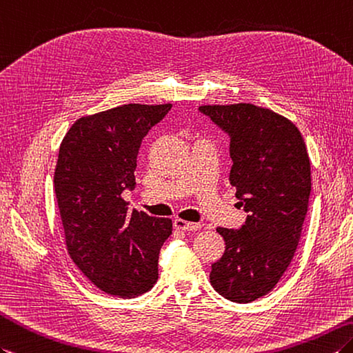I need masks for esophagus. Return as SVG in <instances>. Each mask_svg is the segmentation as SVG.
<instances>
[{
    "label": "esophagus",
    "mask_w": 353,
    "mask_h": 353,
    "mask_svg": "<svg viewBox=\"0 0 353 353\" xmlns=\"http://www.w3.org/2000/svg\"><path fill=\"white\" fill-rule=\"evenodd\" d=\"M174 228L176 230L180 232H195V230H200L201 224H195V223H188L185 219H174Z\"/></svg>",
    "instance_id": "1"
}]
</instances>
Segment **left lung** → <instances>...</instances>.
I'll return each instance as SVG.
<instances>
[{
  "label": "left lung",
  "mask_w": 353,
  "mask_h": 353,
  "mask_svg": "<svg viewBox=\"0 0 353 353\" xmlns=\"http://www.w3.org/2000/svg\"><path fill=\"white\" fill-rule=\"evenodd\" d=\"M230 137V185L248 212L239 230L218 227L224 254L210 284L239 304L272 290L296 251L308 210L311 167L299 129L281 114L252 103L201 105Z\"/></svg>",
  "instance_id": "1"
}]
</instances>
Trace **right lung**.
<instances>
[{
  "mask_svg": "<svg viewBox=\"0 0 353 353\" xmlns=\"http://www.w3.org/2000/svg\"><path fill=\"white\" fill-rule=\"evenodd\" d=\"M171 103H128L84 116L64 135L54 188L70 259L96 288L121 298L158 280L170 218L128 210L121 192L135 185L139 145Z\"/></svg>",
  "mask_w": 353,
  "mask_h": 353,
  "instance_id": "add662e5",
  "label": "right lung"
}]
</instances>
